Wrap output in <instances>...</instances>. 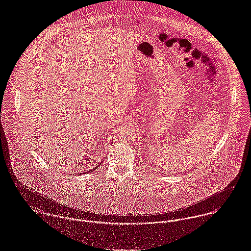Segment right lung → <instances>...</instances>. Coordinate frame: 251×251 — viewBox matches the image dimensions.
Returning <instances> with one entry per match:
<instances>
[{"label":"right lung","instance_id":"add662e5","mask_svg":"<svg viewBox=\"0 0 251 251\" xmlns=\"http://www.w3.org/2000/svg\"><path fill=\"white\" fill-rule=\"evenodd\" d=\"M97 168H98V167H95V168H94V169H93V170H91V172H93V171H94V170H96V169H97Z\"/></svg>","mask_w":251,"mask_h":251}]
</instances>
